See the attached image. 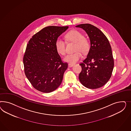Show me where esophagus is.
Masks as SVG:
<instances>
[{
	"mask_svg": "<svg viewBox=\"0 0 131 131\" xmlns=\"http://www.w3.org/2000/svg\"><path fill=\"white\" fill-rule=\"evenodd\" d=\"M74 65V64L71 63H69L68 64V66H69V67H72Z\"/></svg>",
	"mask_w": 131,
	"mask_h": 131,
	"instance_id": "obj_1",
	"label": "esophagus"
}]
</instances>
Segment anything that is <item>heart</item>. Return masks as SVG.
Here are the masks:
<instances>
[{
	"mask_svg": "<svg viewBox=\"0 0 131 131\" xmlns=\"http://www.w3.org/2000/svg\"><path fill=\"white\" fill-rule=\"evenodd\" d=\"M65 39L68 42L74 43V51L75 52L68 54L64 58L65 61L74 63L82 58V53H87L90 48V42L83 34L77 30H72L65 36ZM56 49L61 55L66 54V43L61 38H58L55 42Z\"/></svg>",
	"mask_w": 131,
	"mask_h": 131,
	"instance_id": "obj_1",
	"label": "heart"
}]
</instances>
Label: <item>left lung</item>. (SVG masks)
Wrapping results in <instances>:
<instances>
[{
  "label": "left lung",
  "mask_w": 131,
  "mask_h": 131,
  "mask_svg": "<svg viewBox=\"0 0 131 131\" xmlns=\"http://www.w3.org/2000/svg\"><path fill=\"white\" fill-rule=\"evenodd\" d=\"M76 27L86 32L91 44L87 57L80 64L82 67L80 81L89 89L102 87L111 78L114 68L111 46L107 37L95 26L85 24Z\"/></svg>",
  "instance_id": "8db88e82"
}]
</instances>
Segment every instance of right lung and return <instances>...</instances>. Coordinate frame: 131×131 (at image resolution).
I'll list each match as a JSON object with an SVG mask.
<instances>
[{
	"label": "right lung",
	"mask_w": 131,
	"mask_h": 131,
	"mask_svg": "<svg viewBox=\"0 0 131 131\" xmlns=\"http://www.w3.org/2000/svg\"><path fill=\"white\" fill-rule=\"evenodd\" d=\"M69 26H49L28 42L23 62L25 74L32 86L43 93L54 91L60 85L68 68L57 51L55 42Z\"/></svg>",
	"instance_id": "add662e5"
}]
</instances>
